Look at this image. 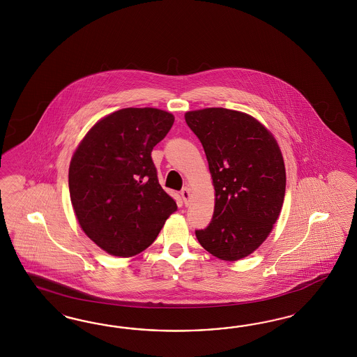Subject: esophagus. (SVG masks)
Returning a JSON list of instances; mask_svg holds the SVG:
<instances>
[{
	"label": "esophagus",
	"instance_id": "34e87169",
	"mask_svg": "<svg viewBox=\"0 0 357 357\" xmlns=\"http://www.w3.org/2000/svg\"><path fill=\"white\" fill-rule=\"evenodd\" d=\"M182 199H183L184 204H188L190 199H191V190L188 187H184L183 190L181 191Z\"/></svg>",
	"mask_w": 357,
	"mask_h": 357
}]
</instances>
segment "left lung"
Here are the masks:
<instances>
[{"label":"left lung","mask_w":357,"mask_h":357,"mask_svg":"<svg viewBox=\"0 0 357 357\" xmlns=\"http://www.w3.org/2000/svg\"><path fill=\"white\" fill-rule=\"evenodd\" d=\"M185 123L203 144L215 187L211 224L196 230L199 243L218 259H243L270 236L285 196L280 146L246 112L209 107L188 111Z\"/></svg>","instance_id":"1"}]
</instances>
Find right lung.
I'll use <instances>...</instances> for the list:
<instances>
[{
    "label": "right lung",
    "instance_id": "right-lung-1",
    "mask_svg": "<svg viewBox=\"0 0 357 357\" xmlns=\"http://www.w3.org/2000/svg\"><path fill=\"white\" fill-rule=\"evenodd\" d=\"M173 123L160 108H121L98 120L73 153L69 192L77 221L109 255L148 249L178 209L151 157Z\"/></svg>",
    "mask_w": 357,
    "mask_h": 357
}]
</instances>
